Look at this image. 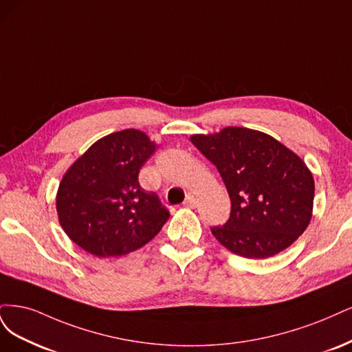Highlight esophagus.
I'll return each mask as SVG.
<instances>
[{
	"label": "esophagus",
	"mask_w": 352,
	"mask_h": 352,
	"mask_svg": "<svg viewBox=\"0 0 352 352\" xmlns=\"http://www.w3.org/2000/svg\"><path fill=\"white\" fill-rule=\"evenodd\" d=\"M196 203H197V197L192 195V192H188L187 197H186V201H184V206L192 209V208L196 206Z\"/></svg>",
	"instance_id": "esophagus-1"
}]
</instances>
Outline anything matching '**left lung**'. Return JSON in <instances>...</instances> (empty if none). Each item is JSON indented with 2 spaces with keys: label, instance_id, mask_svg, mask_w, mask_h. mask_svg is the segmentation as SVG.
Masks as SVG:
<instances>
[{
  "label": "left lung",
  "instance_id": "8db88e82",
  "mask_svg": "<svg viewBox=\"0 0 352 352\" xmlns=\"http://www.w3.org/2000/svg\"><path fill=\"white\" fill-rule=\"evenodd\" d=\"M190 140L217 166L228 191L230 219L212 228L226 250L267 258L305 231L313 217L314 178L296 152L245 127L192 134Z\"/></svg>",
  "mask_w": 352,
  "mask_h": 352
}]
</instances>
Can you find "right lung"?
<instances>
[{"mask_svg": "<svg viewBox=\"0 0 352 352\" xmlns=\"http://www.w3.org/2000/svg\"><path fill=\"white\" fill-rule=\"evenodd\" d=\"M157 143L126 129L95 142L60 181L55 206L70 240L96 257L139 250L161 231L169 212L139 184V173Z\"/></svg>", "mask_w": 352, "mask_h": 352, "instance_id": "right-lung-1", "label": "right lung"}]
</instances>
